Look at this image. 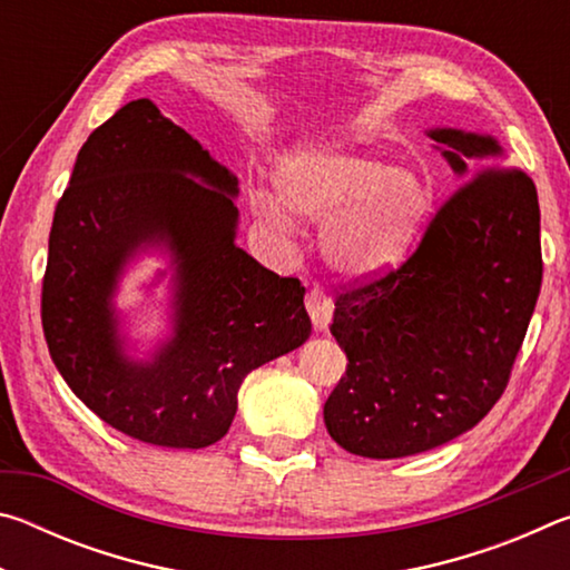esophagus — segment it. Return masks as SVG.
I'll return each instance as SVG.
<instances>
[{"mask_svg": "<svg viewBox=\"0 0 570 570\" xmlns=\"http://www.w3.org/2000/svg\"><path fill=\"white\" fill-rule=\"evenodd\" d=\"M306 312H308V316H312L314 330L322 332V330H326V326H330L332 314H334V306H332L330 294H326L320 284L308 286V292H306Z\"/></svg>", "mask_w": 570, "mask_h": 570, "instance_id": "esophagus-1", "label": "esophagus"}]
</instances>
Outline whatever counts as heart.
<instances>
[{"label": "heart", "instance_id": "b5f03b06", "mask_svg": "<svg viewBox=\"0 0 570 570\" xmlns=\"http://www.w3.org/2000/svg\"><path fill=\"white\" fill-rule=\"evenodd\" d=\"M274 180L278 200L258 193L256 216L274 228L292 226L288 214L326 224V262L352 278L397 266L432 208V188L422 173L342 148L296 150Z\"/></svg>", "mask_w": 570, "mask_h": 570}]
</instances>
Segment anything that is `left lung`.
Masks as SVG:
<instances>
[{
    "label": "left lung",
    "mask_w": 570,
    "mask_h": 570,
    "mask_svg": "<svg viewBox=\"0 0 570 570\" xmlns=\"http://www.w3.org/2000/svg\"><path fill=\"white\" fill-rule=\"evenodd\" d=\"M428 135L462 186L407 262L336 296L330 326L350 364L324 424L372 460L445 445L493 410L543 278L533 180L490 135Z\"/></svg>",
    "instance_id": "8db88e82"
}]
</instances>
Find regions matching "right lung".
Here are the masks:
<instances>
[{
  "label": "right lung",
  "mask_w": 570,
  "mask_h": 570,
  "mask_svg": "<svg viewBox=\"0 0 570 570\" xmlns=\"http://www.w3.org/2000/svg\"><path fill=\"white\" fill-rule=\"evenodd\" d=\"M236 196L234 173L148 98L122 105L77 153L50 230L42 330L70 390L128 438L214 445L246 374L312 334L302 282L236 246ZM148 245L171 254L174 326L150 361H132L111 296Z\"/></svg>",
  "instance_id": "right-lung-1"
}]
</instances>
